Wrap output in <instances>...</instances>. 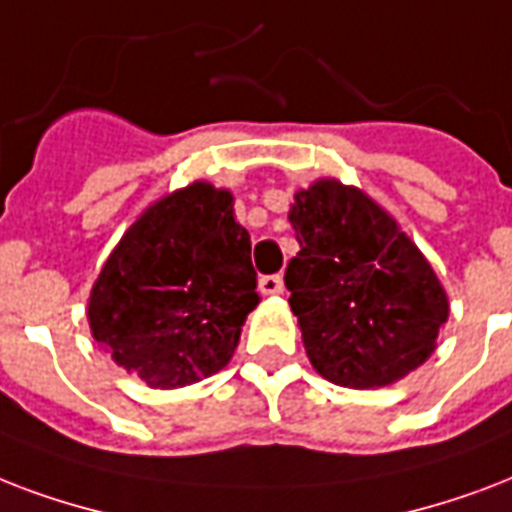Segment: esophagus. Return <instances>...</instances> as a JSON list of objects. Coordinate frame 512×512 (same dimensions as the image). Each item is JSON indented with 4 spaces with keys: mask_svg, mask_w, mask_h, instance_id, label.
<instances>
[{
    "mask_svg": "<svg viewBox=\"0 0 512 512\" xmlns=\"http://www.w3.org/2000/svg\"><path fill=\"white\" fill-rule=\"evenodd\" d=\"M259 288H261V293H267V296H280V293H283V288H285L283 277H280V275L261 277Z\"/></svg>",
    "mask_w": 512,
    "mask_h": 512,
    "instance_id": "obj_1",
    "label": "esophagus"
}]
</instances>
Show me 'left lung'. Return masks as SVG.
I'll return each mask as SVG.
<instances>
[{
  "label": "left lung",
  "instance_id": "8db88e82",
  "mask_svg": "<svg viewBox=\"0 0 512 512\" xmlns=\"http://www.w3.org/2000/svg\"><path fill=\"white\" fill-rule=\"evenodd\" d=\"M299 253L285 285L323 379L376 390L419 368L449 320V296L400 224L358 186L318 178L288 211Z\"/></svg>",
  "mask_w": 512,
  "mask_h": 512
}]
</instances>
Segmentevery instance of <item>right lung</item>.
Returning <instances> with one entry per match:
<instances>
[{
    "instance_id": "obj_1",
    "label": "right lung",
    "mask_w": 512,
    "mask_h": 512,
    "mask_svg": "<svg viewBox=\"0 0 512 512\" xmlns=\"http://www.w3.org/2000/svg\"><path fill=\"white\" fill-rule=\"evenodd\" d=\"M259 301L235 197L194 181L152 202L114 245L90 288L87 323L117 366L176 390L227 366Z\"/></svg>"
}]
</instances>
